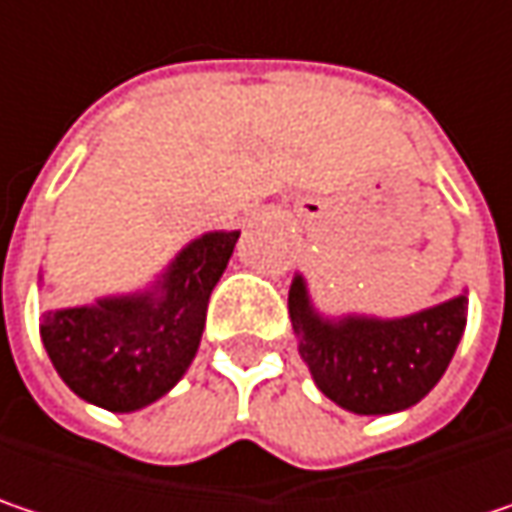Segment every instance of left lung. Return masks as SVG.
I'll return each instance as SVG.
<instances>
[{
	"label": "left lung",
	"mask_w": 512,
	"mask_h": 512,
	"mask_svg": "<svg viewBox=\"0 0 512 512\" xmlns=\"http://www.w3.org/2000/svg\"><path fill=\"white\" fill-rule=\"evenodd\" d=\"M466 291L408 317L347 314L329 320L314 309L306 279L288 291L291 326L311 379L352 414H396L417 405L443 379L466 329Z\"/></svg>",
	"instance_id": "1"
}]
</instances>
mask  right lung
Instances as JSON below:
<instances>
[{
    "label": "right lung",
    "instance_id": "1",
    "mask_svg": "<svg viewBox=\"0 0 512 512\" xmlns=\"http://www.w3.org/2000/svg\"><path fill=\"white\" fill-rule=\"evenodd\" d=\"M238 230L206 233L186 244L163 276L95 306L49 309L40 338L72 393L113 414H130L165 396L201 347L206 306Z\"/></svg>",
    "mask_w": 512,
    "mask_h": 512
}]
</instances>
